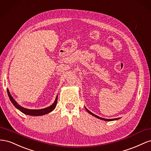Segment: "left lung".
<instances>
[{
    "instance_id": "obj_1",
    "label": "left lung",
    "mask_w": 151,
    "mask_h": 151,
    "mask_svg": "<svg viewBox=\"0 0 151 151\" xmlns=\"http://www.w3.org/2000/svg\"><path fill=\"white\" fill-rule=\"evenodd\" d=\"M85 109H86V110H87V111H88V113H89L90 114H92V116H95V117H96V118H99V119H100L104 120V121H109V122H110V121H113V120H116V119H119V118H115V119H105V118H101V117H99V116H97V115H96V114H94L93 113H92V112H90L89 110H88L87 108H86V107H85Z\"/></svg>"
}]
</instances>
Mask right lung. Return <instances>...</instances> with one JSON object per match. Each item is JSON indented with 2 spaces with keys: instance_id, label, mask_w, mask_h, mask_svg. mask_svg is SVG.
Masks as SVG:
<instances>
[{
  "instance_id": "right-lung-1",
  "label": "right lung",
  "mask_w": 151,
  "mask_h": 151,
  "mask_svg": "<svg viewBox=\"0 0 151 151\" xmlns=\"http://www.w3.org/2000/svg\"><path fill=\"white\" fill-rule=\"evenodd\" d=\"M7 94L8 96L9 97V99L11 101V102L13 104L17 109H19L21 112H22L23 113L27 114V115H29V116H42V115H44L46 114H48L49 113H50L51 111H52L54 109L55 106L57 105V102H58V96H56V98H55V101L52 104L51 106H50L49 107H47L46 108L44 109H28L27 108H24V107L20 106L18 103H17L15 100L11 96V95L9 91V90L7 89Z\"/></svg>"
}]
</instances>
